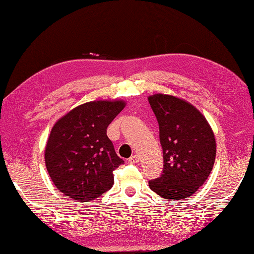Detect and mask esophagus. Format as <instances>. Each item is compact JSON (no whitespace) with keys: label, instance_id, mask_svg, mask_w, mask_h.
I'll use <instances>...</instances> for the list:
<instances>
[{"label":"esophagus","instance_id":"34e87169","mask_svg":"<svg viewBox=\"0 0 254 254\" xmlns=\"http://www.w3.org/2000/svg\"><path fill=\"white\" fill-rule=\"evenodd\" d=\"M128 161L130 162V164H138V162H139V157H138L137 155H133L129 158Z\"/></svg>","mask_w":254,"mask_h":254}]
</instances>
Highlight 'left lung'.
I'll use <instances>...</instances> for the list:
<instances>
[{"label": "left lung", "instance_id": "left-lung-1", "mask_svg": "<svg viewBox=\"0 0 254 254\" xmlns=\"http://www.w3.org/2000/svg\"><path fill=\"white\" fill-rule=\"evenodd\" d=\"M159 124L164 170L150 189L167 200L189 198L208 179L217 143L203 115L185 99L166 94L148 97Z\"/></svg>", "mask_w": 254, "mask_h": 254}]
</instances>
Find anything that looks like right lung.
Instances as JSON below:
<instances>
[{
  "label": "right lung",
  "instance_id": "1",
  "mask_svg": "<svg viewBox=\"0 0 254 254\" xmlns=\"http://www.w3.org/2000/svg\"><path fill=\"white\" fill-rule=\"evenodd\" d=\"M126 103L93 100L69 111L53 126L44 158L53 184L62 193L89 202L114 185L113 171L123 164L107 137V127Z\"/></svg>",
  "mask_w": 254,
  "mask_h": 254
}]
</instances>
